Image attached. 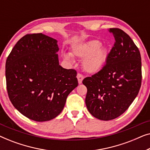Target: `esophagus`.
Returning a JSON list of instances; mask_svg holds the SVG:
<instances>
[{"label": "esophagus", "mask_w": 150, "mask_h": 150, "mask_svg": "<svg viewBox=\"0 0 150 150\" xmlns=\"http://www.w3.org/2000/svg\"><path fill=\"white\" fill-rule=\"evenodd\" d=\"M77 79H78V81H79V84H81L82 83V81H83V80L84 79L83 75L79 73L77 74Z\"/></svg>", "instance_id": "1"}]
</instances>
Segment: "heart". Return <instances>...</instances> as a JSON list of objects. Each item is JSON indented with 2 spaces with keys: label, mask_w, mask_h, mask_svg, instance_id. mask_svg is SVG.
<instances>
[{
  "label": "heart",
  "mask_w": 150,
  "mask_h": 150,
  "mask_svg": "<svg viewBox=\"0 0 150 150\" xmlns=\"http://www.w3.org/2000/svg\"><path fill=\"white\" fill-rule=\"evenodd\" d=\"M83 60V67L86 71L95 74L100 71L105 65L108 58V51L98 40H91L83 44L76 45L72 52L63 54V58L70 63L74 62L73 56Z\"/></svg>",
  "instance_id": "heart-1"
}]
</instances>
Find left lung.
Instances as JSON below:
<instances>
[{"label":"left lung","instance_id":"obj_1","mask_svg":"<svg viewBox=\"0 0 150 150\" xmlns=\"http://www.w3.org/2000/svg\"><path fill=\"white\" fill-rule=\"evenodd\" d=\"M114 46L100 71L83 81L85 104L98 120H114L124 113L138 95L141 85V58L130 37L120 28H110Z\"/></svg>","mask_w":150,"mask_h":150}]
</instances>
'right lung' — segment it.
Returning a JSON list of instances; mask_svg holds the SVG:
<instances>
[{"label": "right lung", "instance_id": "add662e5", "mask_svg": "<svg viewBox=\"0 0 150 150\" xmlns=\"http://www.w3.org/2000/svg\"><path fill=\"white\" fill-rule=\"evenodd\" d=\"M57 41L42 33L22 37L6 61L10 101L28 119L46 122L59 115L78 86L76 71L59 65Z\"/></svg>", "mask_w": 150, "mask_h": 150}]
</instances>
